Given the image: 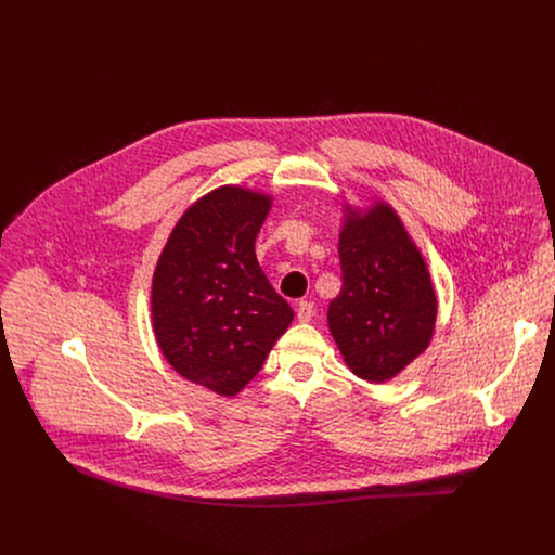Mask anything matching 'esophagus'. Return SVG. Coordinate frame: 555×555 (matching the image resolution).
<instances>
[{"mask_svg":"<svg viewBox=\"0 0 555 555\" xmlns=\"http://www.w3.org/2000/svg\"><path fill=\"white\" fill-rule=\"evenodd\" d=\"M313 305L309 302V300H298V305H296V319L300 321V323H309L311 319H313Z\"/></svg>","mask_w":555,"mask_h":555,"instance_id":"34e87169","label":"esophagus"}]
</instances>
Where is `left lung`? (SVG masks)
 I'll return each instance as SVG.
<instances>
[{
    "mask_svg": "<svg viewBox=\"0 0 555 555\" xmlns=\"http://www.w3.org/2000/svg\"><path fill=\"white\" fill-rule=\"evenodd\" d=\"M338 255L343 287L330 302V332L358 377L386 382L433 338L437 294L428 268L384 202L366 212L347 206Z\"/></svg>",
    "mask_w": 555,
    "mask_h": 555,
    "instance_id": "8db88e82",
    "label": "left lung"
}]
</instances>
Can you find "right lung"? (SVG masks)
Wrapping results in <instances>:
<instances>
[{
  "mask_svg": "<svg viewBox=\"0 0 555 555\" xmlns=\"http://www.w3.org/2000/svg\"><path fill=\"white\" fill-rule=\"evenodd\" d=\"M272 199L221 186L176 223L151 285L155 340L169 364L217 395L240 392L294 319L255 242Z\"/></svg>",
  "mask_w": 555,
  "mask_h": 555,
  "instance_id": "add662e5",
  "label": "right lung"
}]
</instances>
